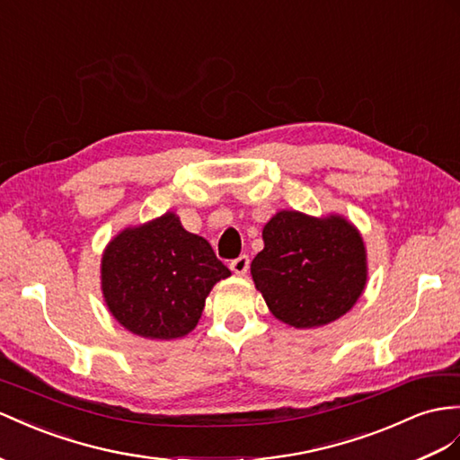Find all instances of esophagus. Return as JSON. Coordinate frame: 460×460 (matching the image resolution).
I'll list each match as a JSON object with an SVG mask.
<instances>
[{"mask_svg": "<svg viewBox=\"0 0 460 460\" xmlns=\"http://www.w3.org/2000/svg\"><path fill=\"white\" fill-rule=\"evenodd\" d=\"M249 264H251L249 256H246V254H241V256L234 258V261H231V262H229V268L233 270V274L244 276V274H246V270H249Z\"/></svg>", "mask_w": 460, "mask_h": 460, "instance_id": "obj_1", "label": "esophagus"}]
</instances>
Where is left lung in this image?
I'll list each match as a JSON object with an SVG mask.
<instances>
[{"label":"left lung","mask_w":460,"mask_h":460,"mask_svg":"<svg viewBox=\"0 0 460 460\" xmlns=\"http://www.w3.org/2000/svg\"><path fill=\"white\" fill-rule=\"evenodd\" d=\"M262 239L251 274L276 319L296 328L323 326L346 314L361 296L365 249L346 219L279 211L266 223Z\"/></svg>","instance_id":"1"}]
</instances>
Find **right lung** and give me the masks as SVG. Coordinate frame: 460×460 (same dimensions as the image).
Listing matches in <instances>:
<instances>
[{"label": "right lung", "mask_w": 460, "mask_h": 460, "mask_svg": "<svg viewBox=\"0 0 460 460\" xmlns=\"http://www.w3.org/2000/svg\"><path fill=\"white\" fill-rule=\"evenodd\" d=\"M102 293L129 332L172 340L194 331L216 281L231 276L204 237L164 214L122 231L102 256Z\"/></svg>", "instance_id": "obj_1"}]
</instances>
